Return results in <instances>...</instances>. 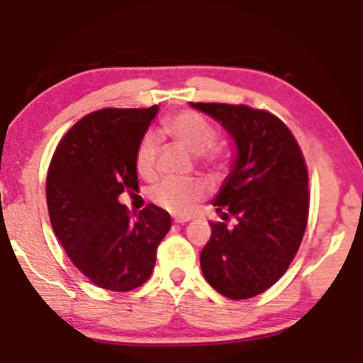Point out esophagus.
Segmentation results:
<instances>
[{"label": "esophagus", "mask_w": 363, "mask_h": 363, "mask_svg": "<svg viewBox=\"0 0 363 363\" xmlns=\"http://www.w3.org/2000/svg\"><path fill=\"white\" fill-rule=\"evenodd\" d=\"M188 221H190V218H175V223H178V225H185Z\"/></svg>", "instance_id": "esophagus-1"}]
</instances>
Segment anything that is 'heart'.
<instances>
[{
    "label": "heart",
    "instance_id": "heart-1",
    "mask_svg": "<svg viewBox=\"0 0 363 363\" xmlns=\"http://www.w3.org/2000/svg\"><path fill=\"white\" fill-rule=\"evenodd\" d=\"M163 130L180 143L191 155H203L213 147L216 132L205 118L193 112H182L163 122ZM157 155V140L153 135H145L138 143L135 167L140 175L152 172ZM152 200L173 215H185L193 203L203 196V188L195 182L182 178H165L152 188Z\"/></svg>",
    "mask_w": 363,
    "mask_h": 363
}]
</instances>
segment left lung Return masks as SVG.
Returning <instances> with one entry per match:
<instances>
[{"instance_id": "8db88e82", "label": "left lung", "mask_w": 363, "mask_h": 363, "mask_svg": "<svg viewBox=\"0 0 363 363\" xmlns=\"http://www.w3.org/2000/svg\"><path fill=\"white\" fill-rule=\"evenodd\" d=\"M225 128L235 145L230 173L213 206L223 220L200 262L213 289L250 299L281 279L299 250L309 213L307 168L289 128L266 111L230 104H193Z\"/></svg>"}]
</instances>
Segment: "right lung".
Masks as SVG:
<instances>
[{
    "label": "right lung",
    "mask_w": 363,
    "mask_h": 363,
    "mask_svg": "<svg viewBox=\"0 0 363 363\" xmlns=\"http://www.w3.org/2000/svg\"><path fill=\"white\" fill-rule=\"evenodd\" d=\"M157 113L158 106L89 113L66 133L49 167L54 235L74 266L102 289L142 286L172 228L170 215L153 203L132 215L118 203L123 191L138 188L137 147Z\"/></svg>",
    "instance_id": "add662e5"
}]
</instances>
